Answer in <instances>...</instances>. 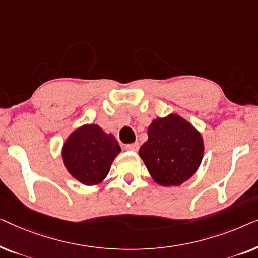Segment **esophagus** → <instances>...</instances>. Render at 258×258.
Instances as JSON below:
<instances>
[{
  "label": "esophagus",
  "instance_id": "esophagus-1",
  "mask_svg": "<svg viewBox=\"0 0 258 258\" xmlns=\"http://www.w3.org/2000/svg\"><path fill=\"white\" fill-rule=\"evenodd\" d=\"M125 150H130V151H137L139 150V143H132V144H126L124 147Z\"/></svg>",
  "mask_w": 258,
  "mask_h": 258
}]
</instances>
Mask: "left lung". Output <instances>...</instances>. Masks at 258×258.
I'll use <instances>...</instances> for the list:
<instances>
[{
  "mask_svg": "<svg viewBox=\"0 0 258 258\" xmlns=\"http://www.w3.org/2000/svg\"><path fill=\"white\" fill-rule=\"evenodd\" d=\"M140 157L157 184L178 186L200 168L204 154L201 133L177 114L153 119L148 141L140 148Z\"/></svg>",
  "mask_w": 258,
  "mask_h": 258,
  "instance_id": "obj_1",
  "label": "left lung"
}]
</instances>
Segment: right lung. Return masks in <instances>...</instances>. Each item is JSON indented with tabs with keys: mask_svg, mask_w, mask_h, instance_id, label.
I'll return each mask as SVG.
<instances>
[{
	"mask_svg": "<svg viewBox=\"0 0 258 258\" xmlns=\"http://www.w3.org/2000/svg\"><path fill=\"white\" fill-rule=\"evenodd\" d=\"M121 147L112 134L97 124H83L67 137L62 160L67 171L84 185H97L110 171Z\"/></svg>",
	"mask_w": 258,
	"mask_h": 258,
	"instance_id": "right-lung-1",
	"label": "right lung"
}]
</instances>
